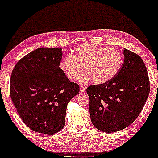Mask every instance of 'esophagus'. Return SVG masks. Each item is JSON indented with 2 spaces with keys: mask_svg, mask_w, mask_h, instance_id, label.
<instances>
[{
  "mask_svg": "<svg viewBox=\"0 0 158 158\" xmlns=\"http://www.w3.org/2000/svg\"><path fill=\"white\" fill-rule=\"evenodd\" d=\"M85 90H86V88H85V87H83V86H81V87H80V91H81V92H85Z\"/></svg>",
  "mask_w": 158,
  "mask_h": 158,
  "instance_id": "34e87169",
  "label": "esophagus"
}]
</instances>
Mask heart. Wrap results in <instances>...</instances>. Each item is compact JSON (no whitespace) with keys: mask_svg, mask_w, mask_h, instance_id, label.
<instances>
[{"mask_svg":"<svg viewBox=\"0 0 158 158\" xmlns=\"http://www.w3.org/2000/svg\"><path fill=\"white\" fill-rule=\"evenodd\" d=\"M123 61V54L115 49L94 45H80L75 48L72 56L61 59L59 69L71 81L85 84L92 79L96 84H103L113 79L120 71Z\"/></svg>","mask_w":158,"mask_h":158,"instance_id":"obj_1","label":"heart"}]
</instances>
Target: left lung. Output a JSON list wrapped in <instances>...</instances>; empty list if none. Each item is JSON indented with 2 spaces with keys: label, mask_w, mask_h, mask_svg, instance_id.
Wrapping results in <instances>:
<instances>
[{
  "label": "left lung",
  "mask_w": 158,
  "mask_h": 158,
  "mask_svg": "<svg viewBox=\"0 0 158 158\" xmlns=\"http://www.w3.org/2000/svg\"><path fill=\"white\" fill-rule=\"evenodd\" d=\"M123 54L125 60L115 77L87 88L91 121L103 132H115L130 125L140 114L150 92L142 59L125 48Z\"/></svg>",
  "instance_id": "1"
}]
</instances>
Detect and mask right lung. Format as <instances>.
<instances>
[{"mask_svg":"<svg viewBox=\"0 0 158 158\" xmlns=\"http://www.w3.org/2000/svg\"><path fill=\"white\" fill-rule=\"evenodd\" d=\"M61 48H40L17 62L10 77V97L21 119L35 132L53 134L65 125L66 107L79 93L59 69Z\"/></svg>","mask_w":158,"mask_h":158,"instance_id":"1","label":"right lung"}]
</instances>
